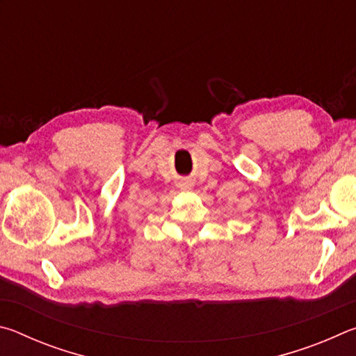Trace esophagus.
I'll return each instance as SVG.
<instances>
[{
  "mask_svg": "<svg viewBox=\"0 0 356 356\" xmlns=\"http://www.w3.org/2000/svg\"><path fill=\"white\" fill-rule=\"evenodd\" d=\"M190 184L188 182H180V188H182V190H186V188H190Z\"/></svg>",
  "mask_w": 356,
  "mask_h": 356,
  "instance_id": "1",
  "label": "esophagus"
}]
</instances>
